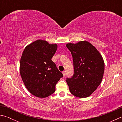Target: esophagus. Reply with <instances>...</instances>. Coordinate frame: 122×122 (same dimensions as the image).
Here are the masks:
<instances>
[{"instance_id": "esophagus-1", "label": "esophagus", "mask_w": 122, "mask_h": 122, "mask_svg": "<svg viewBox=\"0 0 122 122\" xmlns=\"http://www.w3.org/2000/svg\"><path fill=\"white\" fill-rule=\"evenodd\" d=\"M62 74H63V76H65V75H66V71H63V72H62Z\"/></svg>"}]
</instances>
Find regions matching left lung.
Here are the masks:
<instances>
[{
  "label": "left lung",
  "mask_w": 122,
  "mask_h": 122,
  "mask_svg": "<svg viewBox=\"0 0 122 122\" xmlns=\"http://www.w3.org/2000/svg\"><path fill=\"white\" fill-rule=\"evenodd\" d=\"M66 46L71 53L74 62V75L66 80L70 92L77 97H88L102 82L104 71L103 57L87 41L68 43Z\"/></svg>",
  "instance_id": "left-lung-1"
}]
</instances>
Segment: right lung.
<instances>
[{"label":"right lung","mask_w":122,"mask_h":122,"mask_svg":"<svg viewBox=\"0 0 122 122\" xmlns=\"http://www.w3.org/2000/svg\"><path fill=\"white\" fill-rule=\"evenodd\" d=\"M57 48L56 44L39 39L28 45L22 52L19 69L22 81L27 89L39 98L53 94L63 76L51 60Z\"/></svg>","instance_id":"1"}]
</instances>
